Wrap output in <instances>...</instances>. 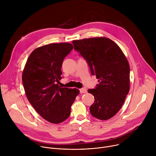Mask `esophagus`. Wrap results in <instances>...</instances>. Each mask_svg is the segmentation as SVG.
Listing matches in <instances>:
<instances>
[{
	"mask_svg": "<svg viewBox=\"0 0 156 156\" xmlns=\"http://www.w3.org/2000/svg\"><path fill=\"white\" fill-rule=\"evenodd\" d=\"M80 93H86L87 92V90L84 88H81L80 90Z\"/></svg>",
	"mask_w": 156,
	"mask_h": 156,
	"instance_id": "obj_1",
	"label": "esophagus"
}]
</instances>
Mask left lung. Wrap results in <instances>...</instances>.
<instances>
[{"label": "left lung", "instance_id": "1", "mask_svg": "<svg viewBox=\"0 0 156 156\" xmlns=\"http://www.w3.org/2000/svg\"><path fill=\"white\" fill-rule=\"evenodd\" d=\"M74 49L86 61L99 82L87 92L94 96L91 114L102 120L114 117L129 90V66L121 49L107 37L73 41Z\"/></svg>", "mask_w": 156, "mask_h": 156}]
</instances>
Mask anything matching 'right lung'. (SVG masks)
I'll use <instances>...</instances> for the list:
<instances>
[{
  "label": "right lung",
  "instance_id": "add662e5",
  "mask_svg": "<svg viewBox=\"0 0 156 156\" xmlns=\"http://www.w3.org/2000/svg\"><path fill=\"white\" fill-rule=\"evenodd\" d=\"M73 49L69 43H54L34 50L29 56L22 75L27 98L45 120L59 123L70 115L71 105L80 93L78 89L62 87L63 59Z\"/></svg>",
  "mask_w": 156,
  "mask_h": 156
}]
</instances>
